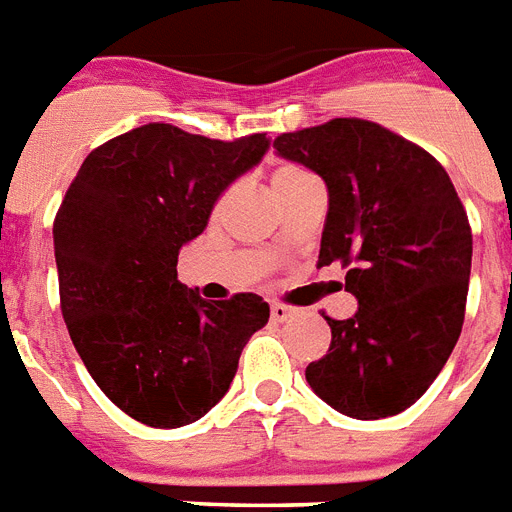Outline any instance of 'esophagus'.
Returning a JSON list of instances; mask_svg holds the SVG:
<instances>
[{"label": "esophagus", "mask_w": 512, "mask_h": 512, "mask_svg": "<svg viewBox=\"0 0 512 512\" xmlns=\"http://www.w3.org/2000/svg\"><path fill=\"white\" fill-rule=\"evenodd\" d=\"M298 314H301V308L285 306V303H272V322H290Z\"/></svg>", "instance_id": "obj_1"}]
</instances>
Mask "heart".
Instances as JSON below:
<instances>
[{"label":"heart","instance_id":"heart-1","mask_svg":"<svg viewBox=\"0 0 512 512\" xmlns=\"http://www.w3.org/2000/svg\"><path fill=\"white\" fill-rule=\"evenodd\" d=\"M303 177H311L308 172H303L301 167H293V164H285V167H280V170L274 172L272 175V190L277 193V190L287 188V185L298 183V180H303Z\"/></svg>","mask_w":512,"mask_h":512}]
</instances>
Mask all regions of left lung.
<instances>
[{"instance_id":"left-lung-1","label":"left lung","mask_w":512,"mask_h":512,"mask_svg":"<svg viewBox=\"0 0 512 512\" xmlns=\"http://www.w3.org/2000/svg\"><path fill=\"white\" fill-rule=\"evenodd\" d=\"M274 149L327 185L319 266H345L358 301L350 319L324 316L332 342L308 384L350 418L395 416L429 390L463 329L474 240L453 180L429 151L358 117L282 133Z\"/></svg>"}]
</instances>
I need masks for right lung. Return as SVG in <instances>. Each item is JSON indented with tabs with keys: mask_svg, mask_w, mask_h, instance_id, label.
Segmentation results:
<instances>
[{
	"mask_svg": "<svg viewBox=\"0 0 512 512\" xmlns=\"http://www.w3.org/2000/svg\"><path fill=\"white\" fill-rule=\"evenodd\" d=\"M266 149V133L214 141L149 122L91 151L62 198L54 259L67 332L101 392L141 424L177 429L209 413L269 322L259 295L209 303L177 280L180 248Z\"/></svg>",
	"mask_w": 512,
	"mask_h": 512,
	"instance_id": "1",
	"label": "right lung"
}]
</instances>
